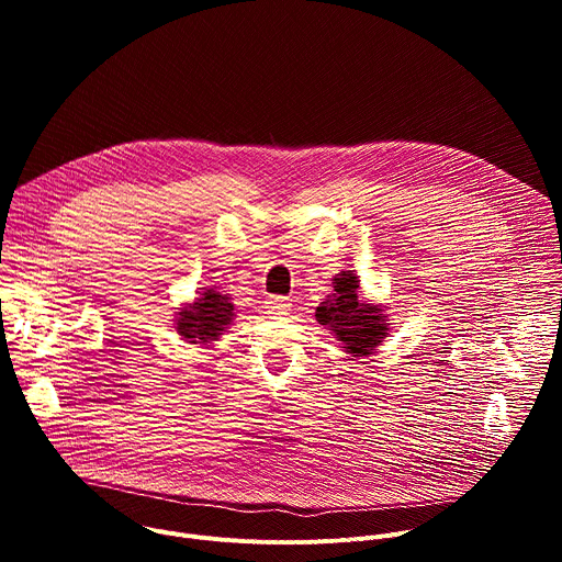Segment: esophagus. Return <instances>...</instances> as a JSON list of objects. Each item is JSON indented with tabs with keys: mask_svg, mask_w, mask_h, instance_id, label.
Returning a JSON list of instances; mask_svg holds the SVG:
<instances>
[{
	"mask_svg": "<svg viewBox=\"0 0 562 562\" xmlns=\"http://www.w3.org/2000/svg\"><path fill=\"white\" fill-rule=\"evenodd\" d=\"M265 308L269 313H289L291 311V304L284 300V297H278V295H269L265 300Z\"/></svg>",
	"mask_w": 562,
	"mask_h": 562,
	"instance_id": "obj_1",
	"label": "esophagus"
}]
</instances>
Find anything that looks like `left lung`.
I'll return each mask as SVG.
<instances>
[{
	"mask_svg": "<svg viewBox=\"0 0 562 562\" xmlns=\"http://www.w3.org/2000/svg\"><path fill=\"white\" fill-rule=\"evenodd\" d=\"M334 291L315 308L319 325L329 327L345 345L347 353L367 356L386 338V315L380 306H371L358 297L360 280L351 271H342L334 278Z\"/></svg>",
	"mask_w": 562,
	"mask_h": 562,
	"instance_id": "left-lung-1",
	"label": "left lung"
}]
</instances>
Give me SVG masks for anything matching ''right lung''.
<instances>
[{
    "mask_svg": "<svg viewBox=\"0 0 562 562\" xmlns=\"http://www.w3.org/2000/svg\"><path fill=\"white\" fill-rule=\"evenodd\" d=\"M233 304L231 297L215 291L204 289L200 297L178 315V334L184 336L191 345H209L222 336V331L231 325L233 319Z\"/></svg>",
    "mask_w": 562,
    "mask_h": 562,
    "instance_id": "add662e5",
    "label": "right lung"
}]
</instances>
